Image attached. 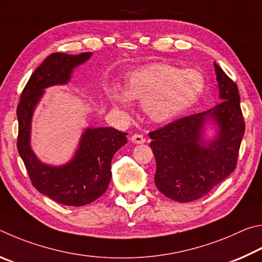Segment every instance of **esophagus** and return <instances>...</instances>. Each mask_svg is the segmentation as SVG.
<instances>
[{"instance_id":"1","label":"esophagus","mask_w":262,"mask_h":262,"mask_svg":"<svg viewBox=\"0 0 262 262\" xmlns=\"http://www.w3.org/2000/svg\"><path fill=\"white\" fill-rule=\"evenodd\" d=\"M131 141L134 144H144L146 139L144 138V136H141V135H134L131 137Z\"/></svg>"}]
</instances>
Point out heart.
I'll use <instances>...</instances> for the list:
<instances>
[{
    "label": "heart",
    "instance_id": "heart-1",
    "mask_svg": "<svg viewBox=\"0 0 262 262\" xmlns=\"http://www.w3.org/2000/svg\"><path fill=\"white\" fill-rule=\"evenodd\" d=\"M205 89V79L194 69H180L166 63H152L127 76L124 90L108 87L110 102L130 107V100L141 101L149 119L169 122L193 105Z\"/></svg>",
    "mask_w": 262,
    "mask_h": 262
}]
</instances>
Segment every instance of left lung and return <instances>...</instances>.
<instances>
[{
  "label": "left lung",
  "instance_id": "8db88e82",
  "mask_svg": "<svg viewBox=\"0 0 262 262\" xmlns=\"http://www.w3.org/2000/svg\"><path fill=\"white\" fill-rule=\"evenodd\" d=\"M221 102L149 134L159 191L178 203L208 193L235 170L245 132L238 87L214 62ZM212 125L214 136L205 138Z\"/></svg>",
  "mask_w": 262,
  "mask_h": 262
}]
</instances>
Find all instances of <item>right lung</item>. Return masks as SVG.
Here are the masks:
<instances>
[{"mask_svg": "<svg viewBox=\"0 0 262 262\" xmlns=\"http://www.w3.org/2000/svg\"><path fill=\"white\" fill-rule=\"evenodd\" d=\"M91 56L92 53L49 55L32 73L17 107V148L32 184L41 194L75 207L91 204L108 189L113 157L127 143V134L114 127H86L70 161L53 166L41 161L32 149V117L45 90L67 85L73 70L89 61Z\"/></svg>", "mask_w": 262, "mask_h": 262, "instance_id": "right-lung-1", "label": "right lung"}]
</instances>
